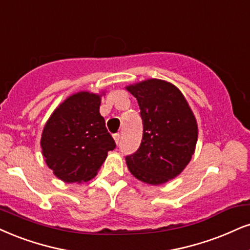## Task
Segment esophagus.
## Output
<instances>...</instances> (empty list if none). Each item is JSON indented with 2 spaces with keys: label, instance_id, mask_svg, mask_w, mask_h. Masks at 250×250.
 Returning <instances> with one entry per match:
<instances>
[{
  "label": "esophagus",
  "instance_id": "obj_1",
  "mask_svg": "<svg viewBox=\"0 0 250 250\" xmlns=\"http://www.w3.org/2000/svg\"><path fill=\"white\" fill-rule=\"evenodd\" d=\"M113 139H115L116 144H119V141H120V134H119V133H115V134H113Z\"/></svg>",
  "mask_w": 250,
  "mask_h": 250
}]
</instances>
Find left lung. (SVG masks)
I'll list each match as a JSON object with an SVG mask.
<instances>
[{"instance_id":"8db88e82","label":"left lung","mask_w":250,"mask_h":250,"mask_svg":"<svg viewBox=\"0 0 250 250\" xmlns=\"http://www.w3.org/2000/svg\"><path fill=\"white\" fill-rule=\"evenodd\" d=\"M137 98L143 140L126 156L138 180L158 186L176 177L190 162L197 143L196 118L182 92L162 80H147L126 88Z\"/></svg>"}]
</instances>
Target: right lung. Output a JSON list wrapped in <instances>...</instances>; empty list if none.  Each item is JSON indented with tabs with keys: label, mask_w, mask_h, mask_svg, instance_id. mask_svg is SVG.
<instances>
[{
	"label": "right lung",
	"mask_w": 250,
	"mask_h": 250,
	"mask_svg": "<svg viewBox=\"0 0 250 250\" xmlns=\"http://www.w3.org/2000/svg\"><path fill=\"white\" fill-rule=\"evenodd\" d=\"M101 98L87 91L67 98L46 123L42 155L54 175L67 183L89 181L116 143L100 113Z\"/></svg>",
	"instance_id": "obj_1"
}]
</instances>
